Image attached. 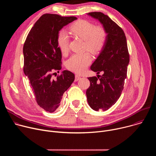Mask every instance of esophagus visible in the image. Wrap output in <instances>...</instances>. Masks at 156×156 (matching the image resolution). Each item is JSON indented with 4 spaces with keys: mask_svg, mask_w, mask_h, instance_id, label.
Wrapping results in <instances>:
<instances>
[{
    "mask_svg": "<svg viewBox=\"0 0 156 156\" xmlns=\"http://www.w3.org/2000/svg\"><path fill=\"white\" fill-rule=\"evenodd\" d=\"M81 79V77L80 76H78V75H75V81H78L79 80H80Z\"/></svg>",
    "mask_w": 156,
    "mask_h": 156,
    "instance_id": "1",
    "label": "esophagus"
}]
</instances>
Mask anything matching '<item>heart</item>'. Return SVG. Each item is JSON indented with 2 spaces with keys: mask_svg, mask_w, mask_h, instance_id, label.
I'll list each match as a JSON object with an SVG mask.
<instances>
[{
  "mask_svg": "<svg viewBox=\"0 0 156 156\" xmlns=\"http://www.w3.org/2000/svg\"><path fill=\"white\" fill-rule=\"evenodd\" d=\"M70 31L75 36L84 41V48L93 54H98L104 48L107 39L105 30L101 27H96L91 22L81 20L76 21L70 27ZM70 38L65 31H61L57 36L58 46L63 54L69 51ZM92 60L88 52L75 54L66 61V66L69 70L76 73H82L87 69Z\"/></svg>",
  "mask_w": 156,
  "mask_h": 156,
  "instance_id": "obj_1",
  "label": "heart"
}]
</instances>
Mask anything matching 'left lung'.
I'll return each instance as SVG.
<instances>
[{"mask_svg": "<svg viewBox=\"0 0 156 156\" xmlns=\"http://www.w3.org/2000/svg\"><path fill=\"white\" fill-rule=\"evenodd\" d=\"M87 15L99 20L107 33L105 46L91 66L96 76L89 77L90 86L86 90L87 102L96 111L108 110L119 99L126 78L129 61L126 38L123 30L101 12ZM102 71L104 74H98Z\"/></svg>", "mask_w": 156, "mask_h": 156, "instance_id": "8db88e82", "label": "left lung"}]
</instances>
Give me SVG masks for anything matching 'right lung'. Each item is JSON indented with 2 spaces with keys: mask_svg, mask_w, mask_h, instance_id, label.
Instances as JSON below:
<instances>
[{
  "mask_svg": "<svg viewBox=\"0 0 156 156\" xmlns=\"http://www.w3.org/2000/svg\"><path fill=\"white\" fill-rule=\"evenodd\" d=\"M77 19L57 14L42 15L31 29L23 46V72L29 79L37 104L47 112H54L62 96L75 80V75L64 70L55 80L54 70H61L62 52L57 36L65 26Z\"/></svg>",
  "mask_w": 156,
  "mask_h": 156,
  "instance_id": "obj_1",
  "label": "right lung"
}]
</instances>
